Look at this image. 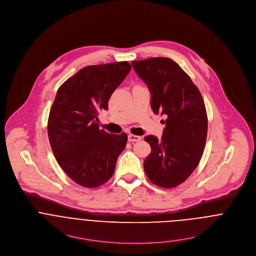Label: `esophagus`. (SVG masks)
I'll return each instance as SVG.
<instances>
[{"label":"esophagus","instance_id":"obj_1","mask_svg":"<svg viewBox=\"0 0 256 256\" xmlns=\"http://www.w3.org/2000/svg\"><path fill=\"white\" fill-rule=\"evenodd\" d=\"M140 140V137L137 136V135H133V134L128 135V140L129 142H138Z\"/></svg>","mask_w":256,"mask_h":256}]
</instances>
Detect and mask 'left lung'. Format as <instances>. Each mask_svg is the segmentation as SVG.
Returning a JSON list of instances; mask_svg holds the SVG:
<instances>
[{
	"label": "left lung",
	"instance_id": "1",
	"mask_svg": "<svg viewBox=\"0 0 256 256\" xmlns=\"http://www.w3.org/2000/svg\"><path fill=\"white\" fill-rule=\"evenodd\" d=\"M132 66L150 92L152 112L166 116L162 139L144 137L152 148L144 162L146 175L156 186H177L194 172L204 154L208 135L204 98L190 76L171 58L134 60Z\"/></svg>",
	"mask_w": 256,
	"mask_h": 256
}]
</instances>
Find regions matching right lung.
<instances>
[{"label":"right lung","mask_w":256,"mask_h":256,"mask_svg":"<svg viewBox=\"0 0 256 256\" xmlns=\"http://www.w3.org/2000/svg\"><path fill=\"white\" fill-rule=\"evenodd\" d=\"M132 66L127 62L86 66L58 90L50 110L48 135L54 156L75 183L96 188L114 175L127 134L98 128V112Z\"/></svg>","instance_id":"right-lung-1"}]
</instances>
